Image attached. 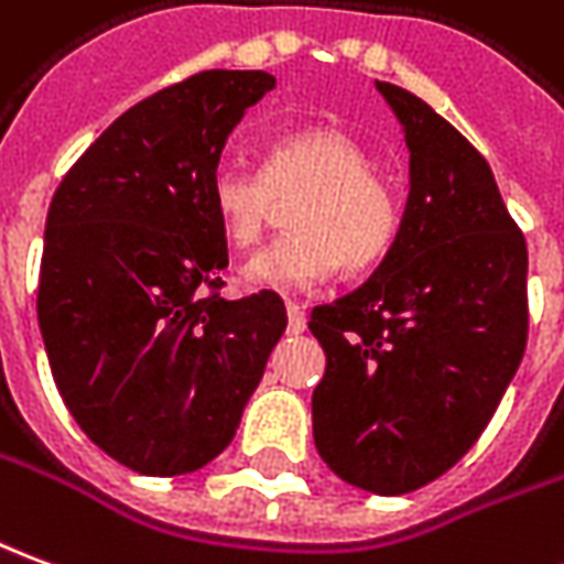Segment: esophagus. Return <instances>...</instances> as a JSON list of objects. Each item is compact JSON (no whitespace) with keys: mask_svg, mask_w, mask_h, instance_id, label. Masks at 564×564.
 I'll use <instances>...</instances> for the list:
<instances>
[{"mask_svg":"<svg viewBox=\"0 0 564 564\" xmlns=\"http://www.w3.org/2000/svg\"><path fill=\"white\" fill-rule=\"evenodd\" d=\"M286 317H290V333H305V326H308V317H305V308L299 305V302H286Z\"/></svg>","mask_w":564,"mask_h":564,"instance_id":"34e87169","label":"esophagus"}]
</instances>
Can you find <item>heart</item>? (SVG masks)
Instances as JSON below:
<instances>
[{
	"mask_svg": "<svg viewBox=\"0 0 564 564\" xmlns=\"http://www.w3.org/2000/svg\"><path fill=\"white\" fill-rule=\"evenodd\" d=\"M290 228L243 265V283L271 293H302L345 271L376 269L403 226V200L388 176L372 171V152L338 128L283 133L269 149L265 171L238 161L216 164L210 204L235 247H253L278 200H293Z\"/></svg>",
	"mask_w": 564,
	"mask_h": 564,
	"instance_id": "obj_1",
	"label": "heart"
}]
</instances>
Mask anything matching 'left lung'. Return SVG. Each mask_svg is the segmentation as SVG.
I'll return each instance as SVG.
<instances>
[{
	"label": "left lung",
	"mask_w": 564,
	"mask_h": 564,
	"mask_svg": "<svg viewBox=\"0 0 564 564\" xmlns=\"http://www.w3.org/2000/svg\"><path fill=\"white\" fill-rule=\"evenodd\" d=\"M409 145V198L376 274L311 311L326 354L311 397L329 470L405 495L479 440L529 338V250L488 161L446 118L376 82Z\"/></svg>",
	"instance_id": "8db88e82"
}]
</instances>
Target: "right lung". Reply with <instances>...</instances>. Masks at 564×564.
Wrapping results in <instances>:
<instances>
[{"label":"right lung","mask_w":564,"mask_h":564,"mask_svg":"<svg viewBox=\"0 0 564 564\" xmlns=\"http://www.w3.org/2000/svg\"><path fill=\"white\" fill-rule=\"evenodd\" d=\"M271 88L262 69H207L159 90L51 198L35 302L51 376L90 443L137 474L214 460L286 329L278 293H216L228 247L210 176Z\"/></svg>","instance_id":"right-lung-1"}]
</instances>
